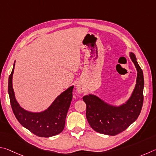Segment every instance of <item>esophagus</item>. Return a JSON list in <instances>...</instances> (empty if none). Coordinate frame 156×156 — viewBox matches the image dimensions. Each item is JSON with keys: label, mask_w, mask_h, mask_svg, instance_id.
I'll list each match as a JSON object with an SVG mask.
<instances>
[{"label": "esophagus", "mask_w": 156, "mask_h": 156, "mask_svg": "<svg viewBox=\"0 0 156 156\" xmlns=\"http://www.w3.org/2000/svg\"><path fill=\"white\" fill-rule=\"evenodd\" d=\"M76 90L79 92V93H83V87L82 86V85L80 83H78L77 85H76Z\"/></svg>", "instance_id": "esophagus-1"}]
</instances>
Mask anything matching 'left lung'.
Instances as JSON below:
<instances>
[{"label":"left lung","instance_id":"obj_1","mask_svg":"<svg viewBox=\"0 0 156 156\" xmlns=\"http://www.w3.org/2000/svg\"><path fill=\"white\" fill-rule=\"evenodd\" d=\"M129 57L137 70L136 83L130 97L120 105L110 104L93 94L83 97L86 104V118L94 131L103 134L115 136L123 132L134 122L143 104L144 76L134 53Z\"/></svg>","mask_w":156,"mask_h":156}]
</instances>
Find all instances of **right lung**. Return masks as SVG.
Listing matches in <instances>:
<instances>
[{
  "mask_svg": "<svg viewBox=\"0 0 156 156\" xmlns=\"http://www.w3.org/2000/svg\"><path fill=\"white\" fill-rule=\"evenodd\" d=\"M15 62L8 81V93L16 118L24 127L40 137L48 138L59 134L65 126L66 117L73 99L74 86L69 87L57 97L45 110L40 112L26 110L17 101L13 91L12 78Z\"/></svg>",
  "mask_w": 156,
  "mask_h": 156,
  "instance_id": "add662e5",
  "label": "right lung"
}]
</instances>
